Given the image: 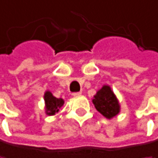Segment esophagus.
Wrapping results in <instances>:
<instances>
[{"label": "esophagus", "mask_w": 158, "mask_h": 158, "mask_svg": "<svg viewBox=\"0 0 158 158\" xmlns=\"http://www.w3.org/2000/svg\"><path fill=\"white\" fill-rule=\"evenodd\" d=\"M72 95H73V97L77 98V97H81V92H77V93H73Z\"/></svg>", "instance_id": "1"}]
</instances>
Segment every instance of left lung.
I'll use <instances>...</instances> for the list:
<instances>
[{
	"label": "left lung",
	"mask_w": 158,
	"mask_h": 158,
	"mask_svg": "<svg viewBox=\"0 0 158 158\" xmlns=\"http://www.w3.org/2000/svg\"><path fill=\"white\" fill-rule=\"evenodd\" d=\"M95 108L107 119L117 117L120 112V104L118 98L114 93L110 85L104 84L92 98Z\"/></svg>",
	"instance_id": "left-lung-1"
}]
</instances>
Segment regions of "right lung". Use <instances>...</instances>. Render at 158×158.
Masks as SVG:
<instances>
[{
    "label": "right lung",
    "instance_id": "right-lung-1",
    "mask_svg": "<svg viewBox=\"0 0 158 158\" xmlns=\"http://www.w3.org/2000/svg\"><path fill=\"white\" fill-rule=\"evenodd\" d=\"M44 110L47 116H55L57 113L60 112V109L63 106L64 100L60 98L54 97L49 90H46L44 95Z\"/></svg>",
    "mask_w": 158,
    "mask_h": 158
}]
</instances>
